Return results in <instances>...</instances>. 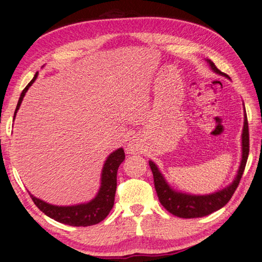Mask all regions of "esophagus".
I'll return each instance as SVG.
<instances>
[{"label":"esophagus","mask_w":262,"mask_h":262,"mask_svg":"<svg viewBox=\"0 0 262 262\" xmlns=\"http://www.w3.org/2000/svg\"><path fill=\"white\" fill-rule=\"evenodd\" d=\"M126 150L128 153H129V155H135V153L140 152L141 146H140V144H138V142H136L135 140H130L127 143Z\"/></svg>","instance_id":"obj_1"}]
</instances>
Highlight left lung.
I'll list each match as a JSON object with an SVG mask.
<instances>
[{
    "instance_id": "left-lung-1",
    "label": "left lung",
    "mask_w": 262,
    "mask_h": 262,
    "mask_svg": "<svg viewBox=\"0 0 262 262\" xmlns=\"http://www.w3.org/2000/svg\"><path fill=\"white\" fill-rule=\"evenodd\" d=\"M207 63L209 64L210 69L213 73H216L220 76L226 77L230 79L228 75L224 74L220 71L211 60L206 59ZM244 107V124H243V130L242 136H241V146H242V155H241V162L239 167L237 169L236 175H235L233 182L228 184L222 189L209 194H191L185 193L178 189L173 188L170 184L167 182L165 176L162 175L160 169L152 160L148 161V165L151 167V170L153 172V178H155V187L158 194L159 201L162 204L167 211L172 213L173 216H177L179 218H200L208 216V214L212 213L217 210L222 209L224 206H226L227 202L232 198L237 188L238 183L242 178L243 171L245 165H247L248 157H249V125H248V117L245 114V106Z\"/></svg>"
}]
</instances>
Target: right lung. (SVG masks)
<instances>
[{
	"label": "right lung",
	"mask_w": 262,
	"mask_h": 262,
	"mask_svg": "<svg viewBox=\"0 0 262 262\" xmlns=\"http://www.w3.org/2000/svg\"><path fill=\"white\" fill-rule=\"evenodd\" d=\"M37 76L38 73H36L34 78L25 87L21 95H20L17 107H15L14 111L13 120L26 93H27L29 87L34 84ZM124 160L125 152L122 147L117 148L116 151L110 153L109 157L105 159L103 168H102L99 191H97L96 195L93 199L87 202L73 204V206H55V204L48 203L43 201V200L34 196L30 192L29 195L33 199L36 207L40 211L44 212L46 216L54 219L55 222L76 227H86L99 224L109 214L112 207H114L117 188V171L120 163Z\"/></svg>",
	"instance_id": "add662e5"
}]
</instances>
